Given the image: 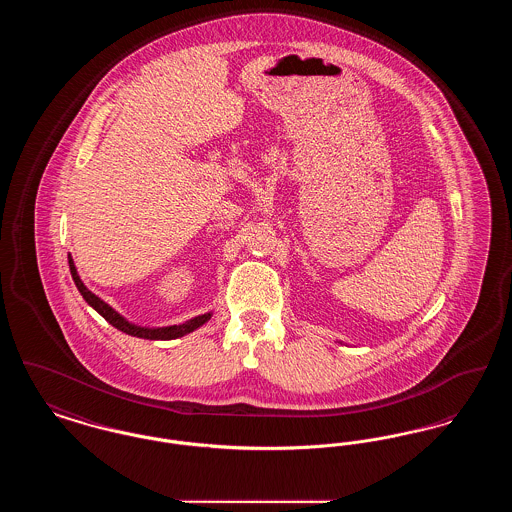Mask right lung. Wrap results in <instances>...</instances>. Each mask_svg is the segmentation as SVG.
<instances>
[{"label": "right lung", "mask_w": 512, "mask_h": 512, "mask_svg": "<svg viewBox=\"0 0 512 512\" xmlns=\"http://www.w3.org/2000/svg\"><path fill=\"white\" fill-rule=\"evenodd\" d=\"M69 268H71V274H73L74 284H76L80 295L86 299V303H88L94 311H98L99 315L105 318L111 326H115L117 330H121V332L128 334V336L142 338V340H176V338H182V336L194 332L199 326H203L209 318L213 317V313L209 311V313H205V315H197V317L190 318V320H186V322H182V324L161 326V328L138 326V324L126 320V318L122 317L121 313H117L109 303H105L101 297H98L96 293L90 292V290L84 286V282H82L80 276H78V270L74 267V261L71 255H69Z\"/></svg>", "instance_id": "add662e5"}]
</instances>
